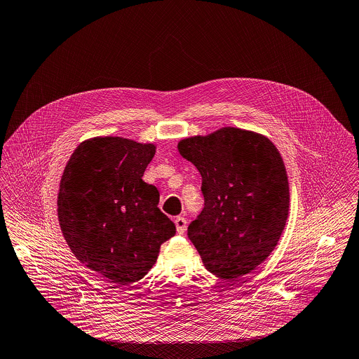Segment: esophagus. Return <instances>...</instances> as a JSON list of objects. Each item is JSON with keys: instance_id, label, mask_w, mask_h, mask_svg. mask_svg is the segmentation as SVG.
Segmentation results:
<instances>
[{"instance_id": "obj_1", "label": "esophagus", "mask_w": 359, "mask_h": 359, "mask_svg": "<svg viewBox=\"0 0 359 359\" xmlns=\"http://www.w3.org/2000/svg\"><path fill=\"white\" fill-rule=\"evenodd\" d=\"M174 224H175V229H177V233L178 234H182L185 230H187V219L184 217H177L174 219Z\"/></svg>"}]
</instances>
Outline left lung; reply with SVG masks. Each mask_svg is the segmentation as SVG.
Wrapping results in <instances>:
<instances>
[{"mask_svg":"<svg viewBox=\"0 0 359 359\" xmlns=\"http://www.w3.org/2000/svg\"><path fill=\"white\" fill-rule=\"evenodd\" d=\"M177 148L203 180L204 208L188 236L208 271L237 281L267 259L285 228L290 185L281 154L261 133L230 126Z\"/></svg>","mask_w":359,"mask_h":359,"instance_id":"8db88e82","label":"left lung"}]
</instances>
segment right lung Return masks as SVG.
Wrapping results in <instances>:
<instances>
[{"instance_id": "1", "label": "right lung", "mask_w": 359, "mask_h": 359, "mask_svg": "<svg viewBox=\"0 0 359 359\" xmlns=\"http://www.w3.org/2000/svg\"><path fill=\"white\" fill-rule=\"evenodd\" d=\"M154 142L107 135L82 141L65 164L57 217L75 258L114 287L141 280L175 225L159 210V192L142 181Z\"/></svg>"}]
</instances>
